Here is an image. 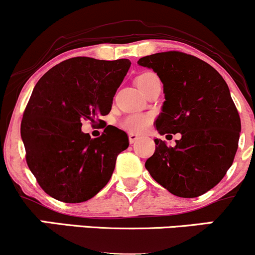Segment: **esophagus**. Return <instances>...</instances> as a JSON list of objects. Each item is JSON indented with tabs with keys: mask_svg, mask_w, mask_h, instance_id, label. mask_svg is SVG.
<instances>
[{
	"mask_svg": "<svg viewBox=\"0 0 255 255\" xmlns=\"http://www.w3.org/2000/svg\"><path fill=\"white\" fill-rule=\"evenodd\" d=\"M128 137H129V142H130V144H134V142L139 140V135H136V134H134V133L128 134Z\"/></svg>",
	"mask_w": 255,
	"mask_h": 255,
	"instance_id": "obj_1",
	"label": "esophagus"
}]
</instances>
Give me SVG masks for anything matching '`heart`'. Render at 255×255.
Segmentation results:
<instances>
[{"label":"heart","instance_id":"1","mask_svg":"<svg viewBox=\"0 0 255 255\" xmlns=\"http://www.w3.org/2000/svg\"><path fill=\"white\" fill-rule=\"evenodd\" d=\"M156 75L154 73L146 72L140 74L139 77L136 78L135 83L137 86L142 85L147 79ZM152 121V118L147 114H131V115L126 116V118L122 120L121 127L124 128L125 130L129 131V133H142L150 127Z\"/></svg>","mask_w":255,"mask_h":255}]
</instances>
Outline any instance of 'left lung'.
<instances>
[{
    "instance_id": "8db88e82",
    "label": "left lung",
    "mask_w": 255,
    "mask_h": 255,
    "mask_svg": "<svg viewBox=\"0 0 255 255\" xmlns=\"http://www.w3.org/2000/svg\"><path fill=\"white\" fill-rule=\"evenodd\" d=\"M137 64L153 69L163 83L158 133L181 134L174 147L154 139L145 168L171 194L197 198L219 183L238 151L241 120L229 87L212 66L183 52H158Z\"/></svg>"
}]
</instances>
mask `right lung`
I'll return each instance as SVG.
<instances>
[{
    "mask_svg": "<svg viewBox=\"0 0 255 255\" xmlns=\"http://www.w3.org/2000/svg\"><path fill=\"white\" fill-rule=\"evenodd\" d=\"M129 67L127 58H69L46 72L32 91L21 121L26 162L56 200L83 203L109 182L116 158L129 145L127 134L108 126L91 139L81 121L95 124L110 113Z\"/></svg>",
    "mask_w": 255,
    "mask_h": 255,
    "instance_id": "obj_1",
    "label": "right lung"
}]
</instances>
